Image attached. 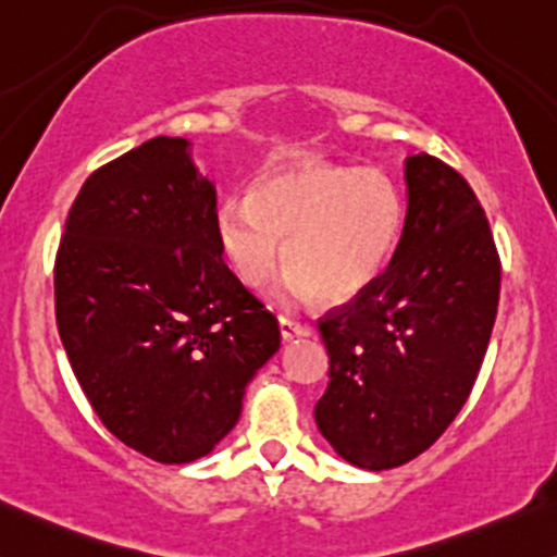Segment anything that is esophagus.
Masks as SVG:
<instances>
[{"instance_id":"obj_1","label":"esophagus","mask_w":557,"mask_h":557,"mask_svg":"<svg viewBox=\"0 0 557 557\" xmlns=\"http://www.w3.org/2000/svg\"><path fill=\"white\" fill-rule=\"evenodd\" d=\"M278 329H281V339L284 342H292L297 339V336L310 334V326H305V323H299L295 318H286V315L278 318Z\"/></svg>"}]
</instances>
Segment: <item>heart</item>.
Segmentation results:
<instances>
[{"label": "heart", "instance_id": "heart-1", "mask_svg": "<svg viewBox=\"0 0 557 557\" xmlns=\"http://www.w3.org/2000/svg\"><path fill=\"white\" fill-rule=\"evenodd\" d=\"M403 228V195L386 173L312 154L265 168L215 210L218 249L245 289L262 292L281 260L292 265L286 305L315 292L331 305L362 297L395 260Z\"/></svg>", "mask_w": 557, "mask_h": 557}]
</instances>
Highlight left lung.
<instances>
[{
  "instance_id": "1",
  "label": "left lung",
  "mask_w": 557,
  "mask_h": 557,
  "mask_svg": "<svg viewBox=\"0 0 557 557\" xmlns=\"http://www.w3.org/2000/svg\"><path fill=\"white\" fill-rule=\"evenodd\" d=\"M397 255L366 295L318 323L329 386L318 431L347 463L386 471L445 434L471 395L499 299L490 221L458 171L405 160Z\"/></svg>"
}]
</instances>
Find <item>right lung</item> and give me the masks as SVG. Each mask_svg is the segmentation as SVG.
Returning a JSON list of instances; mask_svg holds the SVG:
<instances>
[{"label": "right lung", "instance_id": "obj_1", "mask_svg": "<svg viewBox=\"0 0 557 557\" xmlns=\"http://www.w3.org/2000/svg\"><path fill=\"white\" fill-rule=\"evenodd\" d=\"M62 347L123 445L191 463L236 426L278 321L228 271L191 141L154 136L81 186L54 262Z\"/></svg>", "mask_w": 557, "mask_h": 557}]
</instances>
